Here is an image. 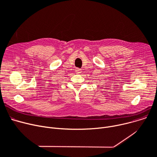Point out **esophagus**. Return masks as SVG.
Instances as JSON below:
<instances>
[{"label":"esophagus","mask_w":157,"mask_h":157,"mask_svg":"<svg viewBox=\"0 0 157 157\" xmlns=\"http://www.w3.org/2000/svg\"><path fill=\"white\" fill-rule=\"evenodd\" d=\"M76 72L77 74H80V73L81 72V69H79V68L76 69Z\"/></svg>","instance_id":"1"}]
</instances>
